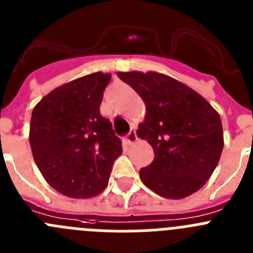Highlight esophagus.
Returning a JSON list of instances; mask_svg holds the SVG:
<instances>
[{
  "label": "esophagus",
  "instance_id": "1",
  "mask_svg": "<svg viewBox=\"0 0 253 253\" xmlns=\"http://www.w3.org/2000/svg\"><path fill=\"white\" fill-rule=\"evenodd\" d=\"M136 139H138V136H136L135 128H131L129 133L126 134V136H125V140L128 142V144H133L134 142H136Z\"/></svg>",
  "mask_w": 253,
  "mask_h": 253
}]
</instances>
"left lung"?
I'll use <instances>...</instances> for the list:
<instances>
[{
    "label": "left lung",
    "instance_id": "left-lung-1",
    "mask_svg": "<svg viewBox=\"0 0 253 253\" xmlns=\"http://www.w3.org/2000/svg\"><path fill=\"white\" fill-rule=\"evenodd\" d=\"M147 108L138 135L150 143L154 159L139 170L140 179L164 198L180 199L202 188L223 149L218 113L203 96L158 73H118Z\"/></svg>",
    "mask_w": 253,
    "mask_h": 253
}]
</instances>
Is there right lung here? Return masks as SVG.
<instances>
[{
	"label": "right lung",
	"mask_w": 253,
	"mask_h": 253,
	"mask_svg": "<svg viewBox=\"0 0 253 253\" xmlns=\"http://www.w3.org/2000/svg\"><path fill=\"white\" fill-rule=\"evenodd\" d=\"M110 74L94 73L61 85L32 110L30 145L46 182L71 198H89L108 185L122 140L100 114Z\"/></svg>",
	"instance_id": "1"
}]
</instances>
